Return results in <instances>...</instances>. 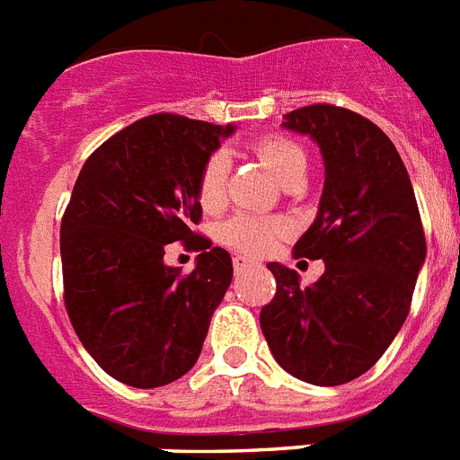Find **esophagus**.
Segmentation results:
<instances>
[{"label": "esophagus", "instance_id": "34e87169", "mask_svg": "<svg viewBox=\"0 0 460 460\" xmlns=\"http://www.w3.org/2000/svg\"><path fill=\"white\" fill-rule=\"evenodd\" d=\"M248 267H255V262H252V260H248V257H234V269H236V271H243V269H248Z\"/></svg>", "mask_w": 460, "mask_h": 460}]
</instances>
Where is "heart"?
Listing matches in <instances>:
<instances>
[{
	"instance_id": "obj_1",
	"label": "heart",
	"mask_w": 460,
	"mask_h": 460,
	"mask_svg": "<svg viewBox=\"0 0 460 460\" xmlns=\"http://www.w3.org/2000/svg\"><path fill=\"white\" fill-rule=\"evenodd\" d=\"M255 158L274 174L283 186L300 184L307 174L309 158L297 141L267 134L250 146ZM226 174L229 160L224 153H212L205 160L200 177H198V200L208 212L219 210L226 200ZM283 234V224L271 217H255V215H238L222 226V241L234 250L248 255H262Z\"/></svg>"
}]
</instances>
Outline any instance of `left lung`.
I'll use <instances>...</instances> for the list:
<instances>
[{
    "label": "left lung",
    "mask_w": 460,
    "mask_h": 460,
    "mask_svg": "<svg viewBox=\"0 0 460 460\" xmlns=\"http://www.w3.org/2000/svg\"><path fill=\"white\" fill-rule=\"evenodd\" d=\"M286 129L319 144L326 181L314 224L295 257L323 260L319 281L279 262L274 300L260 312L281 368L312 385L359 378L385 354L411 307L425 262V234L411 179L387 134L364 115L331 103L297 108Z\"/></svg>",
    "instance_id": "8db88e82"
}]
</instances>
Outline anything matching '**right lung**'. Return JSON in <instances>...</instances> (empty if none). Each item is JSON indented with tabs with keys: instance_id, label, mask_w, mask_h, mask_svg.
<instances>
[{
	"instance_id": "obj_1",
	"label": "right lung",
	"mask_w": 460,
	"mask_h": 460,
	"mask_svg": "<svg viewBox=\"0 0 460 460\" xmlns=\"http://www.w3.org/2000/svg\"><path fill=\"white\" fill-rule=\"evenodd\" d=\"M236 127L158 113L113 134L82 165L61 219L63 300L92 359L125 385L160 387L191 371L234 267L193 234L198 177ZM200 249L181 276L167 242Z\"/></svg>"
}]
</instances>
